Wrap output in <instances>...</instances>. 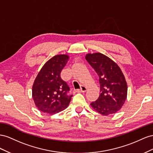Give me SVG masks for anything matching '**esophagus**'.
<instances>
[{
    "instance_id": "1",
    "label": "esophagus",
    "mask_w": 153,
    "mask_h": 153,
    "mask_svg": "<svg viewBox=\"0 0 153 153\" xmlns=\"http://www.w3.org/2000/svg\"><path fill=\"white\" fill-rule=\"evenodd\" d=\"M86 90H87V88H86L85 86H81V88H80V89H79V90H76V92H86Z\"/></svg>"
}]
</instances>
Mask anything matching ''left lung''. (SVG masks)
Here are the masks:
<instances>
[{"mask_svg":"<svg viewBox=\"0 0 153 153\" xmlns=\"http://www.w3.org/2000/svg\"><path fill=\"white\" fill-rule=\"evenodd\" d=\"M85 59L99 78V97L90 105L103 115L117 113L127 98L128 86L123 73L113 60L99 52L86 54Z\"/></svg>","mask_w":153,"mask_h":153,"instance_id":"left-lung-1","label":"left lung"}]
</instances>
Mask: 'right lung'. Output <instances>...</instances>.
I'll return each mask as SVG.
<instances>
[{
  "mask_svg": "<svg viewBox=\"0 0 153 153\" xmlns=\"http://www.w3.org/2000/svg\"><path fill=\"white\" fill-rule=\"evenodd\" d=\"M68 58L66 54L54 56L39 72L33 86L32 95L40 111L53 115L68 106L72 95L68 94L70 88L60 77Z\"/></svg>",
  "mask_w": 153,
  "mask_h": 153,
  "instance_id": "add662e5",
  "label": "right lung"
}]
</instances>
